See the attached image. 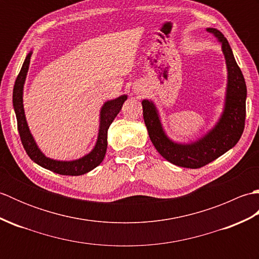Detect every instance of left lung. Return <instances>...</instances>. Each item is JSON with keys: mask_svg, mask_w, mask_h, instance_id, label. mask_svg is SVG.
I'll list each match as a JSON object with an SVG mask.
<instances>
[{"mask_svg": "<svg viewBox=\"0 0 259 259\" xmlns=\"http://www.w3.org/2000/svg\"><path fill=\"white\" fill-rule=\"evenodd\" d=\"M207 31L222 42L228 71L225 108L217 124L199 140L187 145L177 144L164 134L155 104L149 100L142 101L145 123L157 151L176 166L190 169L206 166L232 149L239 141L245 128L247 88L244 75L223 33L211 27Z\"/></svg>", "mask_w": 259, "mask_h": 259, "instance_id": "left-lung-1", "label": "left lung"}]
</instances>
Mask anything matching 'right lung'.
<instances>
[{"instance_id":"obj_1","label":"right lung","mask_w":259,"mask_h":259,"mask_svg":"<svg viewBox=\"0 0 259 259\" xmlns=\"http://www.w3.org/2000/svg\"><path fill=\"white\" fill-rule=\"evenodd\" d=\"M31 56L32 52H30L26 56L13 88V107L16 120H18V130L22 145H23L27 156L31 158V160L37 163L38 166L63 176H80L91 171L92 169H95L102 162L104 156H106L108 146V129L110 124L112 123L114 118L117 117L121 108H122L123 102L126 100V96L124 95L114 99V100L107 101L102 106L100 112V126H99L98 140L95 148H93L90 153L72 161L53 160V159H50L43 155L41 150L37 148L35 141L30 133L29 126H27L24 114L23 87L27 70H29Z\"/></svg>"}]
</instances>
